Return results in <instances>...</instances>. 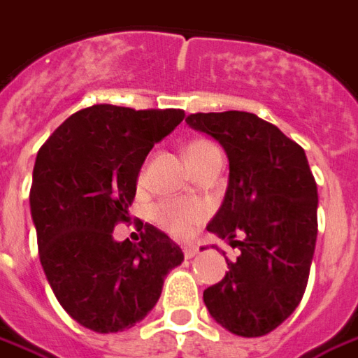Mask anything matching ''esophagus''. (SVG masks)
<instances>
[{"mask_svg": "<svg viewBox=\"0 0 358 358\" xmlns=\"http://www.w3.org/2000/svg\"><path fill=\"white\" fill-rule=\"evenodd\" d=\"M197 253H199V248H197V245H184V257H186V259H194Z\"/></svg>", "mask_w": 358, "mask_h": 358, "instance_id": "34e87169", "label": "esophagus"}]
</instances>
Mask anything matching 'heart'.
Returning a JSON list of instances; mask_svg holds the SVG:
<instances>
[{"label": "heart", "instance_id": "1", "mask_svg": "<svg viewBox=\"0 0 358 358\" xmlns=\"http://www.w3.org/2000/svg\"><path fill=\"white\" fill-rule=\"evenodd\" d=\"M218 151L210 141L197 140L187 143L186 157L189 164L194 166L197 161H201L210 153ZM153 217L166 232H171L176 238H187L192 236L197 226L201 224L207 210L199 203H182V201H163L159 203L153 210Z\"/></svg>", "mask_w": 358, "mask_h": 358}]
</instances>
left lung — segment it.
Listing matches in <instances>:
<instances>
[{
  "mask_svg": "<svg viewBox=\"0 0 358 358\" xmlns=\"http://www.w3.org/2000/svg\"><path fill=\"white\" fill-rule=\"evenodd\" d=\"M186 122L226 151L228 187L207 230L240 249L234 263L226 259V276L203 292L205 307L228 331L261 338L292 315L307 287L318 234L307 155L253 113H195Z\"/></svg>",
  "mask_w": 358,
  "mask_h": 358,
  "instance_id": "8db88e82",
  "label": "left lung"
}]
</instances>
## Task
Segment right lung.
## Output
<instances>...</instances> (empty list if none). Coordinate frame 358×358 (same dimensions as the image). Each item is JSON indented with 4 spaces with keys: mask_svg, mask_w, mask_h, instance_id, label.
<instances>
[{
    "mask_svg": "<svg viewBox=\"0 0 358 358\" xmlns=\"http://www.w3.org/2000/svg\"><path fill=\"white\" fill-rule=\"evenodd\" d=\"M182 109L92 105L51 134L36 157L30 215L51 289L76 322L97 334L132 328L163 292L182 249L155 226L117 241L128 222L141 164L184 120Z\"/></svg>",
    "mask_w": 358,
    "mask_h": 358,
    "instance_id": "add662e5",
    "label": "right lung"
}]
</instances>
